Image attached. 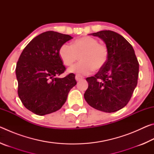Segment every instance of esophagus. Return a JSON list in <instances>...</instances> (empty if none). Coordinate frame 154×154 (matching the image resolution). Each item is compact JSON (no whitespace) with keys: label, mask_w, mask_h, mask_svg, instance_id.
I'll return each mask as SVG.
<instances>
[{"label":"esophagus","mask_w":154,"mask_h":154,"mask_svg":"<svg viewBox=\"0 0 154 154\" xmlns=\"http://www.w3.org/2000/svg\"><path fill=\"white\" fill-rule=\"evenodd\" d=\"M83 78V77L82 76H81V75H77L76 76H75V79H76L77 82H79V81L82 80Z\"/></svg>","instance_id":"esophagus-1"}]
</instances>
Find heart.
Returning a JSON list of instances; mask_svg holds the SVG:
<instances>
[{
	"label": "heart",
	"instance_id": "heart-1",
	"mask_svg": "<svg viewBox=\"0 0 154 154\" xmlns=\"http://www.w3.org/2000/svg\"><path fill=\"white\" fill-rule=\"evenodd\" d=\"M59 56L66 66H71L79 56L80 62L68 69L69 73L89 74L105 66L109 59V49L96 38L83 36L72 41L71 45L65 43L59 49Z\"/></svg>",
	"mask_w": 154,
	"mask_h": 154
}]
</instances>
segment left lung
Instances as JSON below:
<instances>
[{
    "label": "left lung",
    "instance_id": "1",
    "mask_svg": "<svg viewBox=\"0 0 154 154\" xmlns=\"http://www.w3.org/2000/svg\"><path fill=\"white\" fill-rule=\"evenodd\" d=\"M91 35L101 38L109 49L105 66L94 77H87L84 98L97 110L113 113L126 106L137 85L139 64L134 50L126 38L111 30Z\"/></svg>",
    "mask_w": 154,
    "mask_h": 154
}]
</instances>
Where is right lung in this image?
<instances>
[{"label":"right lung","instance_id":"add662e5","mask_svg":"<svg viewBox=\"0 0 154 154\" xmlns=\"http://www.w3.org/2000/svg\"><path fill=\"white\" fill-rule=\"evenodd\" d=\"M72 38L54 31L41 33L28 44L17 62L18 96L25 107L38 116L59 110L77 84L73 73L57 77L66 69L59 49Z\"/></svg>","mask_w":154,"mask_h":154}]
</instances>
